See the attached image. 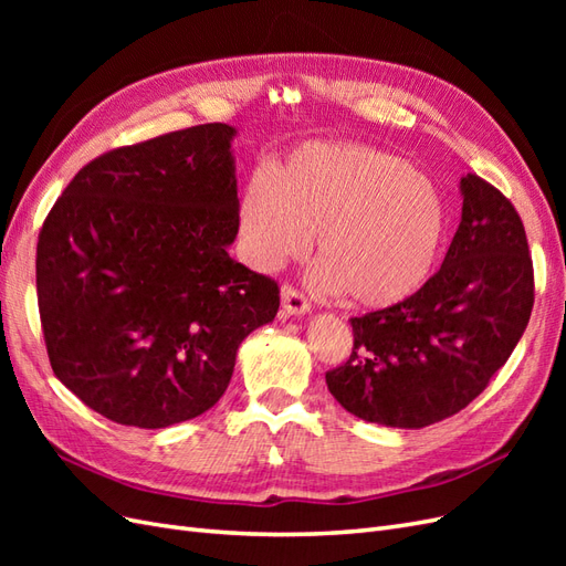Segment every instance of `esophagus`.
I'll return each instance as SVG.
<instances>
[{"instance_id":"esophagus-1","label":"esophagus","mask_w":566,"mask_h":566,"mask_svg":"<svg viewBox=\"0 0 566 566\" xmlns=\"http://www.w3.org/2000/svg\"><path fill=\"white\" fill-rule=\"evenodd\" d=\"M281 295H283V312L287 314V316H300V314H306L312 310V304H310V300H306L297 287H293V285H283V290H281Z\"/></svg>"}]
</instances>
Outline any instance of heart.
<instances>
[{"mask_svg":"<svg viewBox=\"0 0 566 566\" xmlns=\"http://www.w3.org/2000/svg\"><path fill=\"white\" fill-rule=\"evenodd\" d=\"M250 260L273 271L316 235V283L368 310L394 306L430 279L449 229L439 186L394 153L306 144L269 179L254 175L238 208Z\"/></svg>","mask_w":566,"mask_h":566,"instance_id":"1","label":"heart"}]
</instances>
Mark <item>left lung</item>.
I'll use <instances>...</instances> for the list:
<instances>
[{
    "mask_svg": "<svg viewBox=\"0 0 566 566\" xmlns=\"http://www.w3.org/2000/svg\"><path fill=\"white\" fill-rule=\"evenodd\" d=\"M462 219L441 269L416 295L352 318L354 347L325 385L352 416L387 427L455 416L503 368L534 310L524 224L499 188L460 179Z\"/></svg>",
    "mask_w": 566,
    "mask_h": 566,
    "instance_id": "obj_1",
    "label": "left lung"
}]
</instances>
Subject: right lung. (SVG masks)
I'll return each mask as SVG.
<instances>
[{
    "label": "right lung",
    "mask_w": 566,
    "mask_h": 566,
    "mask_svg": "<svg viewBox=\"0 0 566 566\" xmlns=\"http://www.w3.org/2000/svg\"><path fill=\"white\" fill-rule=\"evenodd\" d=\"M235 129L208 123L84 165L38 241V306L56 378L96 413L160 430L227 391L279 283L229 254Z\"/></svg>",
    "instance_id": "right-lung-1"
}]
</instances>
